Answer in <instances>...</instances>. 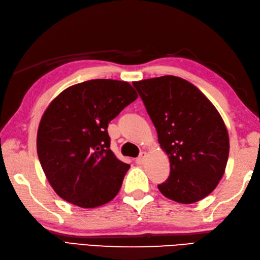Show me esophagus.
<instances>
[{
  "mask_svg": "<svg viewBox=\"0 0 260 260\" xmlns=\"http://www.w3.org/2000/svg\"><path fill=\"white\" fill-rule=\"evenodd\" d=\"M145 158H146V152L142 151L140 155H139V157H138L137 159H136L137 165H142V164L145 162Z\"/></svg>",
  "mask_w": 260,
  "mask_h": 260,
  "instance_id": "34e87169",
  "label": "esophagus"
}]
</instances>
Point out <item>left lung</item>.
Returning <instances> with one entry per match:
<instances>
[{"label":"left lung","mask_w":260,"mask_h":260,"mask_svg":"<svg viewBox=\"0 0 260 260\" xmlns=\"http://www.w3.org/2000/svg\"><path fill=\"white\" fill-rule=\"evenodd\" d=\"M169 157L171 173L158 185L175 202L204 199L223 176L229 136L223 120L205 95L183 78L161 76L134 82Z\"/></svg>","instance_id":"left-lung-1"}]
</instances>
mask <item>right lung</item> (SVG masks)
<instances>
[{
  "mask_svg": "<svg viewBox=\"0 0 260 260\" xmlns=\"http://www.w3.org/2000/svg\"><path fill=\"white\" fill-rule=\"evenodd\" d=\"M138 98L129 83L92 79L66 88L40 121L37 151L55 192L81 208L110 202L130 165L110 149L108 125Z\"/></svg>",
  "mask_w": 260,
  "mask_h": 260,
  "instance_id": "obj_1",
  "label": "right lung"
}]
</instances>
